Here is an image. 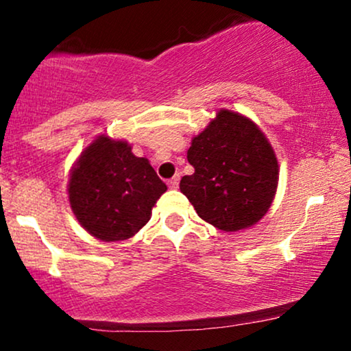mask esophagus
<instances>
[{
  "label": "esophagus",
  "instance_id": "obj_1",
  "mask_svg": "<svg viewBox=\"0 0 351 351\" xmlns=\"http://www.w3.org/2000/svg\"><path fill=\"white\" fill-rule=\"evenodd\" d=\"M178 184H180V175H176V176H173V178L168 181V186H170L171 189H176L178 188Z\"/></svg>",
  "mask_w": 351,
  "mask_h": 351
}]
</instances>
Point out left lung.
<instances>
[{
	"label": "left lung",
	"mask_w": 351,
	"mask_h": 351,
	"mask_svg": "<svg viewBox=\"0 0 351 351\" xmlns=\"http://www.w3.org/2000/svg\"><path fill=\"white\" fill-rule=\"evenodd\" d=\"M188 162L193 175L180 189L201 219L226 232L251 228L271 208L279 162L264 132L249 117L221 108L193 136Z\"/></svg>",
	"instance_id": "1"
}]
</instances>
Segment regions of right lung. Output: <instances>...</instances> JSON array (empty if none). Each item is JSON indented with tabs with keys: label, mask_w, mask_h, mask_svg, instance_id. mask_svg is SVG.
Here are the masks:
<instances>
[{
	"label": "right lung",
	"mask_w": 351,
	"mask_h": 351,
	"mask_svg": "<svg viewBox=\"0 0 351 351\" xmlns=\"http://www.w3.org/2000/svg\"><path fill=\"white\" fill-rule=\"evenodd\" d=\"M167 191L147 158L125 140L99 135L71 170L67 195L79 224L104 243L135 236L150 221L152 208Z\"/></svg>",
	"instance_id": "add662e5"
}]
</instances>
